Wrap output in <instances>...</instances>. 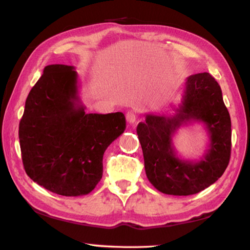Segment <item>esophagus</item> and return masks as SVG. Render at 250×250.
Returning a JSON list of instances; mask_svg holds the SVG:
<instances>
[{"mask_svg": "<svg viewBox=\"0 0 250 250\" xmlns=\"http://www.w3.org/2000/svg\"><path fill=\"white\" fill-rule=\"evenodd\" d=\"M125 118L130 125H133L134 122L137 121L138 116H137V113H135V111H132V110H131V111H128L125 113Z\"/></svg>", "mask_w": 250, "mask_h": 250, "instance_id": "esophagus-1", "label": "esophagus"}]
</instances>
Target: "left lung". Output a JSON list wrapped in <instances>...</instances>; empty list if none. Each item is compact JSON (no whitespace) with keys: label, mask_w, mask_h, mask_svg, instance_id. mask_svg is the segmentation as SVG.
I'll list each match as a JSON object with an SVG mask.
<instances>
[{"label":"left lung","mask_w":250,"mask_h":250,"mask_svg":"<svg viewBox=\"0 0 250 250\" xmlns=\"http://www.w3.org/2000/svg\"><path fill=\"white\" fill-rule=\"evenodd\" d=\"M173 115L146 116L138 125L145 168L150 183L164 194L186 196L215 183L229 163L231 122L218 83L208 73L189 76L181 104ZM193 122L206 125L210 142L198 161L176 155L172 137L181 126Z\"/></svg>","instance_id":"left-lung-1"}]
</instances>
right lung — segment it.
Segmentation results:
<instances>
[{
    "mask_svg": "<svg viewBox=\"0 0 250 250\" xmlns=\"http://www.w3.org/2000/svg\"><path fill=\"white\" fill-rule=\"evenodd\" d=\"M74 66L48 65L27 96L19 138L26 174L62 196L86 195L103 177L107 147L124 133L122 112L86 113Z\"/></svg>",
    "mask_w": 250,
    "mask_h": 250,
    "instance_id": "1",
    "label": "right lung"
}]
</instances>
